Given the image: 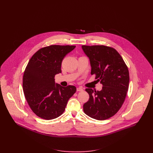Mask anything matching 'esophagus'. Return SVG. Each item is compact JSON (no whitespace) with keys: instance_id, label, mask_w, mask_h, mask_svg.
<instances>
[{"instance_id":"34e87169","label":"esophagus","mask_w":153,"mask_h":153,"mask_svg":"<svg viewBox=\"0 0 153 153\" xmlns=\"http://www.w3.org/2000/svg\"><path fill=\"white\" fill-rule=\"evenodd\" d=\"M83 89L81 87H78L76 88V91H83Z\"/></svg>"}]
</instances>
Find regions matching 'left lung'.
Returning <instances> with one entry per match:
<instances>
[{
  "instance_id": "8db88e82",
  "label": "left lung",
  "mask_w": 153,
  "mask_h": 153,
  "mask_svg": "<svg viewBox=\"0 0 153 153\" xmlns=\"http://www.w3.org/2000/svg\"><path fill=\"white\" fill-rule=\"evenodd\" d=\"M89 59L91 75L102 85L101 91L87 88L89 99L84 104L89 117L104 120L114 115L124 102L129 86V72L123 58L114 48L104 45H82Z\"/></svg>"
}]
</instances>
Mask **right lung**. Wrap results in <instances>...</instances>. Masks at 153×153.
<instances>
[{
  "mask_svg": "<svg viewBox=\"0 0 153 153\" xmlns=\"http://www.w3.org/2000/svg\"><path fill=\"white\" fill-rule=\"evenodd\" d=\"M75 46L51 45L40 49L30 58L24 72L23 90L33 112L49 120L64 112L69 99L75 93L73 85L55 84V76L61 73L62 61Z\"/></svg>",
  "mask_w": 153,
  "mask_h": 153,
  "instance_id": "add662e5",
  "label": "right lung"
}]
</instances>
